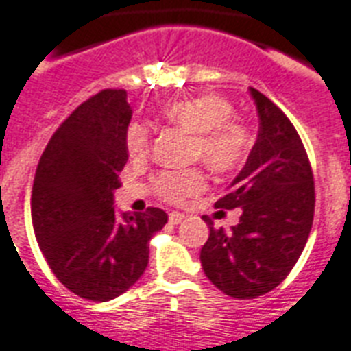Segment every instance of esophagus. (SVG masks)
Returning <instances> with one entry per match:
<instances>
[{
	"instance_id": "esophagus-1",
	"label": "esophagus",
	"mask_w": 351,
	"mask_h": 351,
	"mask_svg": "<svg viewBox=\"0 0 351 351\" xmlns=\"http://www.w3.org/2000/svg\"><path fill=\"white\" fill-rule=\"evenodd\" d=\"M184 217H186L184 213H178V211H171V213H169V223L171 224H178V223H182V221H184Z\"/></svg>"
}]
</instances>
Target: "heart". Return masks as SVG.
I'll use <instances>...</instances> for the list:
<instances>
[{
    "label": "heart",
    "instance_id": "b5f03b06",
    "mask_svg": "<svg viewBox=\"0 0 351 351\" xmlns=\"http://www.w3.org/2000/svg\"><path fill=\"white\" fill-rule=\"evenodd\" d=\"M169 123L193 134L191 158L217 175L239 169L250 149L248 128L235 119L234 106L228 99L215 93H200L173 101L162 110ZM149 128L141 123L130 125L127 132V149L132 158L145 156L149 151ZM206 186L200 169L165 171L156 176L154 189L167 202H182L199 193Z\"/></svg>",
    "mask_w": 351,
    "mask_h": 351
}]
</instances>
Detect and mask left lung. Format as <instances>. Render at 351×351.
I'll use <instances>...</instances> for the list:
<instances>
[{"mask_svg":"<svg viewBox=\"0 0 351 351\" xmlns=\"http://www.w3.org/2000/svg\"><path fill=\"white\" fill-rule=\"evenodd\" d=\"M259 117L247 164L217 208H241L230 230L210 226L200 263L213 285L234 298H258L285 280L311 232L315 182L300 136L271 99L250 88Z\"/></svg>","mask_w":351,"mask_h":351,"instance_id":"1","label":"left lung"}]
</instances>
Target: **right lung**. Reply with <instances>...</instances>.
Instances as JSON below:
<instances>
[{
  "instance_id": "1",
  "label": "right lung",
  "mask_w": 351,
  "mask_h": 351,
  "mask_svg": "<svg viewBox=\"0 0 351 351\" xmlns=\"http://www.w3.org/2000/svg\"><path fill=\"white\" fill-rule=\"evenodd\" d=\"M132 108L125 90H103L53 134L34 176L31 215L51 271L80 298L108 302L149 263V241L167 213H117L114 191L128 160Z\"/></svg>"
}]
</instances>
